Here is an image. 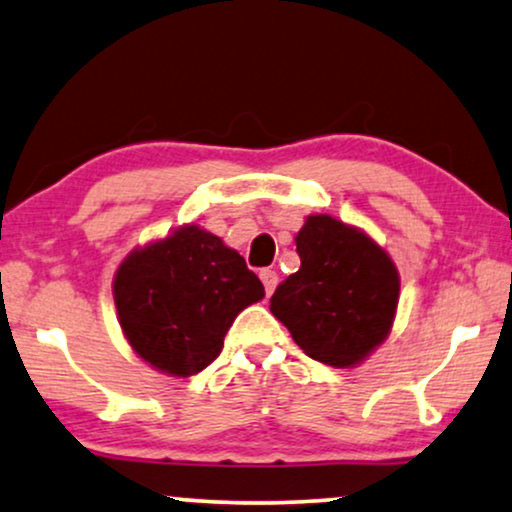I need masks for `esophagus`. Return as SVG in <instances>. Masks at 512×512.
Listing matches in <instances>:
<instances>
[{"mask_svg": "<svg viewBox=\"0 0 512 512\" xmlns=\"http://www.w3.org/2000/svg\"><path fill=\"white\" fill-rule=\"evenodd\" d=\"M260 278H262V283H264V290H267V295H271V292L276 290V285H278V274L274 269H264L262 274H260Z\"/></svg>", "mask_w": 512, "mask_h": 512, "instance_id": "1", "label": "esophagus"}]
</instances>
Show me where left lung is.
I'll use <instances>...</instances> for the list:
<instances>
[{"label": "left lung", "mask_w": 512, "mask_h": 512, "mask_svg": "<svg viewBox=\"0 0 512 512\" xmlns=\"http://www.w3.org/2000/svg\"><path fill=\"white\" fill-rule=\"evenodd\" d=\"M295 243L302 267L278 285L269 309L306 356L356 367L391 332L398 269L365 231L330 215L306 217Z\"/></svg>", "instance_id": "8db88e82"}]
</instances>
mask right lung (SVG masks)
<instances>
[{
  "mask_svg": "<svg viewBox=\"0 0 512 512\" xmlns=\"http://www.w3.org/2000/svg\"><path fill=\"white\" fill-rule=\"evenodd\" d=\"M121 330L138 356L170 377H192L220 356L224 335L264 285L220 236L185 224L135 248L114 274Z\"/></svg>",
  "mask_w": 512,
  "mask_h": 512,
  "instance_id": "obj_1",
  "label": "right lung"
}]
</instances>
